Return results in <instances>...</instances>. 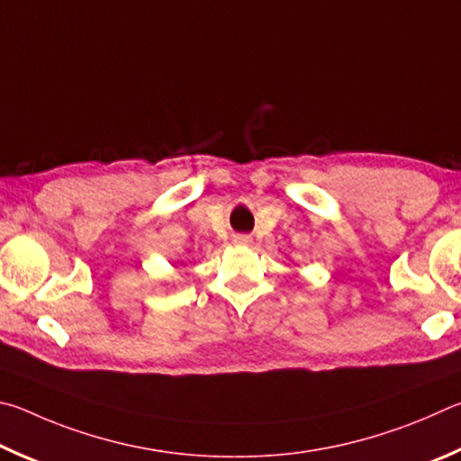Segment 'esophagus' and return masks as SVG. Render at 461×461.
<instances>
[{
	"label": "esophagus",
	"mask_w": 461,
	"mask_h": 461,
	"mask_svg": "<svg viewBox=\"0 0 461 461\" xmlns=\"http://www.w3.org/2000/svg\"><path fill=\"white\" fill-rule=\"evenodd\" d=\"M232 243H235V245H251L253 239L247 237V235H235V237H232Z\"/></svg>",
	"instance_id": "obj_1"
}]
</instances>
